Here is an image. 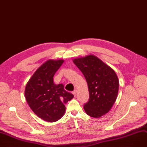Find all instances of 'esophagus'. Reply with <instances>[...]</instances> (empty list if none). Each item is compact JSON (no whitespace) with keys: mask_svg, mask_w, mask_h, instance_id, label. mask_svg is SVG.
Returning <instances> with one entry per match:
<instances>
[{"mask_svg":"<svg viewBox=\"0 0 147 147\" xmlns=\"http://www.w3.org/2000/svg\"><path fill=\"white\" fill-rule=\"evenodd\" d=\"M77 90L76 89V90H74L73 92V93H72L74 94V96H76V94H77Z\"/></svg>","mask_w":147,"mask_h":147,"instance_id":"34e87169","label":"esophagus"}]
</instances>
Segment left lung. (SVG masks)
<instances>
[{
	"label": "left lung",
	"instance_id": "left-lung-1",
	"mask_svg": "<svg viewBox=\"0 0 147 147\" xmlns=\"http://www.w3.org/2000/svg\"><path fill=\"white\" fill-rule=\"evenodd\" d=\"M74 64L83 74L88 85L89 100L84 105L86 113L99 118L108 113L119 90V80L115 71L94 55L76 58Z\"/></svg>",
	"mask_w": 147,
	"mask_h": 147
}]
</instances>
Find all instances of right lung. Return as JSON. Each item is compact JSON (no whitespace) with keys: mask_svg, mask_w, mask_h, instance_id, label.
Returning <instances> with one entry per match:
<instances>
[{"mask_svg":"<svg viewBox=\"0 0 147 147\" xmlns=\"http://www.w3.org/2000/svg\"><path fill=\"white\" fill-rule=\"evenodd\" d=\"M63 60L46 61L35 71L28 82L25 96L34 113L48 122L60 119L65 111V104L74 95L64 90L63 84H55L53 77L63 63Z\"/></svg>","mask_w":147,"mask_h":147,"instance_id":"obj_1","label":"right lung"}]
</instances>
